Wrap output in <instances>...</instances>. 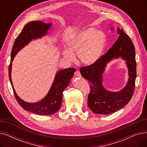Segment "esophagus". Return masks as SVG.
<instances>
[{
  "instance_id": "34e87169",
  "label": "esophagus",
  "mask_w": 147,
  "mask_h": 147,
  "mask_svg": "<svg viewBox=\"0 0 147 147\" xmlns=\"http://www.w3.org/2000/svg\"><path fill=\"white\" fill-rule=\"evenodd\" d=\"M75 76L76 77H78V78H81V74H80V73L79 71H78L77 70L75 73Z\"/></svg>"
}]
</instances>
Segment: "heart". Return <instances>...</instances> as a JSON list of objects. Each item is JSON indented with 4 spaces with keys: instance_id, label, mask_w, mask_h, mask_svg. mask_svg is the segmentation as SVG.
<instances>
[{
    "instance_id": "obj_1",
    "label": "heart",
    "mask_w": 147,
    "mask_h": 147,
    "mask_svg": "<svg viewBox=\"0 0 147 147\" xmlns=\"http://www.w3.org/2000/svg\"><path fill=\"white\" fill-rule=\"evenodd\" d=\"M107 38L101 30L89 28L74 34L67 42V48L62 51L63 57L69 62L75 60L78 54L80 63L85 66L96 64L106 47Z\"/></svg>"
}]
</instances>
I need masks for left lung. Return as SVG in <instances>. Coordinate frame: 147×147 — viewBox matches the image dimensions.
Segmentation results:
<instances>
[{
    "label": "left lung",
    "mask_w": 147,
    "mask_h": 147,
    "mask_svg": "<svg viewBox=\"0 0 147 147\" xmlns=\"http://www.w3.org/2000/svg\"><path fill=\"white\" fill-rule=\"evenodd\" d=\"M119 38L96 64L82 67L80 74L90 83V92L88 97L89 109L95 114L107 115L117 111L126 105L132 97L136 77V63L134 45L129 36L117 28ZM121 57L125 61L129 79L126 86L119 91L113 92L103 86V74L107 64Z\"/></svg>",
    "instance_id": "1"
}]
</instances>
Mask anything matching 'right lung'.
Segmentation results:
<instances>
[{
  "label": "right lung",
  "mask_w": 147,
  "mask_h": 147,
  "mask_svg": "<svg viewBox=\"0 0 147 147\" xmlns=\"http://www.w3.org/2000/svg\"><path fill=\"white\" fill-rule=\"evenodd\" d=\"M52 23H45L41 21L28 22L15 40L11 51V63L9 66V78L14 95L22 109L37 115H52L60 109L63 101V93L70 83L76 69L68 68L58 71L52 86L47 94L40 101L36 102H28L21 99L13 86L11 78L12 63L17 53L27 46L31 41L40 38L48 34Z\"/></svg>",
  "instance_id": "obj_1"
}]
</instances>
